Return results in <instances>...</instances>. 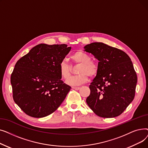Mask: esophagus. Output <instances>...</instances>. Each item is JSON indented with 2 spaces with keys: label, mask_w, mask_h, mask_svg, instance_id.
<instances>
[{
  "label": "esophagus",
  "mask_w": 148,
  "mask_h": 148,
  "mask_svg": "<svg viewBox=\"0 0 148 148\" xmlns=\"http://www.w3.org/2000/svg\"><path fill=\"white\" fill-rule=\"evenodd\" d=\"M73 89L74 90H78L80 89V88L79 87H73Z\"/></svg>",
  "instance_id": "1"
}]
</instances>
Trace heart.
I'll return each mask as SVG.
<instances>
[{"label":"heart","mask_w":148,"mask_h":148,"mask_svg":"<svg viewBox=\"0 0 148 148\" xmlns=\"http://www.w3.org/2000/svg\"><path fill=\"white\" fill-rule=\"evenodd\" d=\"M71 59L75 64H80L77 73L79 74L70 77L72 72V67L64 60L59 64V71L61 77L66 80V83L70 86H79L88 81L89 76H95L98 72V66L94 60L90 59L89 54L82 51H78L72 54Z\"/></svg>","instance_id":"1"}]
</instances>
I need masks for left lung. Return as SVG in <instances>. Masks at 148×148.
Returning a JSON list of instances; mask_svg holds the SVG:
<instances>
[{
  "mask_svg": "<svg viewBox=\"0 0 148 148\" xmlns=\"http://www.w3.org/2000/svg\"><path fill=\"white\" fill-rule=\"evenodd\" d=\"M84 48L99 60L97 75L89 86L88 105L99 117L119 116L135 96L137 77L130 58L103 42H93Z\"/></svg>",
  "mask_w": 148,
  "mask_h": 148,
  "instance_id": "1",
  "label": "left lung"
}]
</instances>
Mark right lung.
Wrapping results in <instances>:
<instances>
[{
    "label": "right lung",
    "instance_id": "obj_1",
    "mask_svg": "<svg viewBox=\"0 0 148 148\" xmlns=\"http://www.w3.org/2000/svg\"><path fill=\"white\" fill-rule=\"evenodd\" d=\"M66 44L36 45L15 65L11 75L14 102L31 117L48 116L71 89L61 80L59 64L71 50Z\"/></svg>",
    "mask_w": 148,
    "mask_h": 148
}]
</instances>
